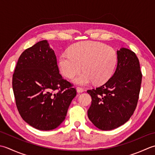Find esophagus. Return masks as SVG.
Masks as SVG:
<instances>
[{
    "label": "esophagus",
    "mask_w": 155,
    "mask_h": 155,
    "mask_svg": "<svg viewBox=\"0 0 155 155\" xmlns=\"http://www.w3.org/2000/svg\"><path fill=\"white\" fill-rule=\"evenodd\" d=\"M76 90H77V91H78V92H80V93H81V92H83V91H84V88H83V87H80V86L77 87H76Z\"/></svg>",
    "instance_id": "34e87169"
}]
</instances>
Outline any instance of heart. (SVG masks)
<instances>
[{"instance_id": "heart-1", "label": "heart", "mask_w": 155, "mask_h": 155, "mask_svg": "<svg viewBox=\"0 0 155 155\" xmlns=\"http://www.w3.org/2000/svg\"><path fill=\"white\" fill-rule=\"evenodd\" d=\"M118 61L116 52L105 44L82 41L71 46L68 53L59 58V68L62 75L74 79L75 84L86 85L94 81L96 84L105 83L112 76ZM82 68H81V65Z\"/></svg>"}]
</instances>
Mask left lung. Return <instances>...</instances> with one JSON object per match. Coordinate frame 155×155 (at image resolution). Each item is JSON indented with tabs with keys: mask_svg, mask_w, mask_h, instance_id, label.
Wrapping results in <instances>:
<instances>
[{
	"mask_svg": "<svg viewBox=\"0 0 155 155\" xmlns=\"http://www.w3.org/2000/svg\"><path fill=\"white\" fill-rule=\"evenodd\" d=\"M117 55V68L112 76L102 86L87 91L91 97L88 118L102 130H112L127 122L139 97L143 77L139 60L126 48H121Z\"/></svg>",
	"mask_w": 155,
	"mask_h": 155,
	"instance_id": "1",
	"label": "left lung"
}]
</instances>
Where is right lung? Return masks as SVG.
I'll return each mask as SVG.
<instances>
[{
    "mask_svg": "<svg viewBox=\"0 0 155 155\" xmlns=\"http://www.w3.org/2000/svg\"><path fill=\"white\" fill-rule=\"evenodd\" d=\"M12 90L21 118L41 130L61 124L77 94L73 84L60 75L54 51L46 40L21 53L12 75Z\"/></svg>",
    "mask_w": 155,
    "mask_h": 155,
    "instance_id": "add662e5",
    "label": "right lung"
}]
</instances>
